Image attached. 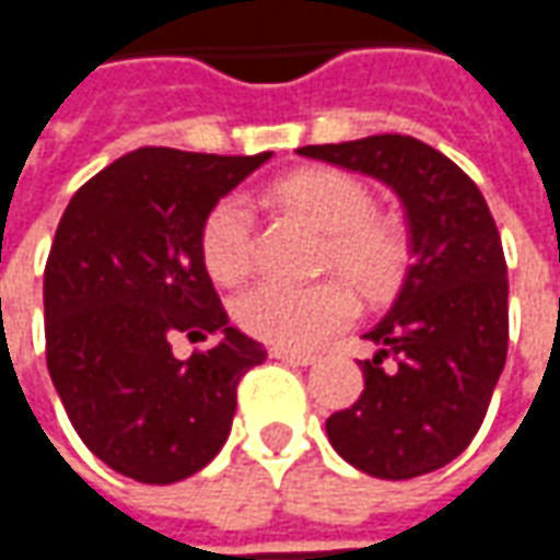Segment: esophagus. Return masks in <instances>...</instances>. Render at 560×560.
I'll return each instance as SVG.
<instances>
[{
    "mask_svg": "<svg viewBox=\"0 0 560 560\" xmlns=\"http://www.w3.org/2000/svg\"><path fill=\"white\" fill-rule=\"evenodd\" d=\"M269 357H272V360H281V363H291V365H312V363H317L315 353L284 351V348H269Z\"/></svg>",
    "mask_w": 560,
    "mask_h": 560,
    "instance_id": "esophagus-1",
    "label": "esophagus"
}]
</instances>
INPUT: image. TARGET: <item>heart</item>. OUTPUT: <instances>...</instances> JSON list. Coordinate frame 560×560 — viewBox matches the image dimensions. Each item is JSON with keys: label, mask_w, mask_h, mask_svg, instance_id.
Masks as SVG:
<instances>
[{"label": "heart", "mask_w": 560, "mask_h": 560, "mask_svg": "<svg viewBox=\"0 0 560 560\" xmlns=\"http://www.w3.org/2000/svg\"><path fill=\"white\" fill-rule=\"evenodd\" d=\"M272 197L317 231L327 233L324 264L365 296L387 293L405 267V240L393 221L375 215V195L357 176L341 171H300L272 185ZM255 212L243 195L221 197L200 231V255L209 276L221 284L243 281L255 267ZM233 317L243 332L284 348L308 351L348 327L351 293L336 281L288 284L267 279L245 291Z\"/></svg>", "instance_id": "obj_1"}]
</instances>
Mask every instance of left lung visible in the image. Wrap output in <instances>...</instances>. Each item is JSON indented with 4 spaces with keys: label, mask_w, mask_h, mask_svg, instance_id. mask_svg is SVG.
I'll return each mask as SVG.
<instances>
[{
    "label": "left lung",
    "mask_w": 560,
    "mask_h": 560,
    "mask_svg": "<svg viewBox=\"0 0 560 560\" xmlns=\"http://www.w3.org/2000/svg\"><path fill=\"white\" fill-rule=\"evenodd\" d=\"M375 176L399 195L411 267L363 339L365 389L327 420L345 462L381 480L450 465L474 441L506 363V264L486 197L468 173L408 135L296 149Z\"/></svg>",
    "instance_id": "8db88e82"
}]
</instances>
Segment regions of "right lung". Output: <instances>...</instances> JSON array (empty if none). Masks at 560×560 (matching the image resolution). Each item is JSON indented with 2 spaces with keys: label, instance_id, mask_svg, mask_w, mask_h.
<instances>
[{
  "label": "right lung",
  "instance_id": "right-lung-1",
  "mask_svg": "<svg viewBox=\"0 0 560 560\" xmlns=\"http://www.w3.org/2000/svg\"><path fill=\"white\" fill-rule=\"evenodd\" d=\"M272 152H128L59 219L44 269L47 369L83 444L138 482L185 480L231 434L240 377L264 345L228 324L200 255L209 209ZM176 335L220 339L188 361Z\"/></svg>",
  "mask_w": 560,
  "mask_h": 560
}]
</instances>
